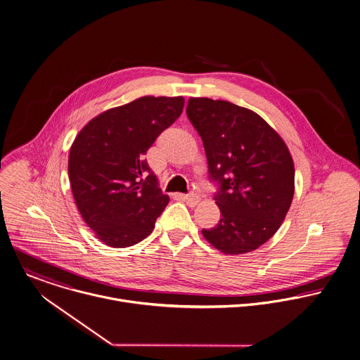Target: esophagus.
Returning a JSON list of instances; mask_svg holds the SVG:
<instances>
[{"mask_svg":"<svg viewBox=\"0 0 360 360\" xmlns=\"http://www.w3.org/2000/svg\"><path fill=\"white\" fill-rule=\"evenodd\" d=\"M183 198H184V201H186L190 207H195V205L200 202V195H198V194H195V193L186 194Z\"/></svg>","mask_w":360,"mask_h":360,"instance_id":"obj_1","label":"esophagus"}]
</instances>
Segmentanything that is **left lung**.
Instances as JSON below:
<instances>
[{
    "label": "left lung",
    "mask_w": 360,
    "mask_h": 360,
    "mask_svg": "<svg viewBox=\"0 0 360 360\" xmlns=\"http://www.w3.org/2000/svg\"><path fill=\"white\" fill-rule=\"evenodd\" d=\"M187 117L200 134L221 221L202 229L225 254H244L271 239L295 193V167L278 132L257 113L226 101L191 98Z\"/></svg>",
    "instance_id": "8db88e82"
}]
</instances>
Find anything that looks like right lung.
<instances>
[{"mask_svg": "<svg viewBox=\"0 0 360 360\" xmlns=\"http://www.w3.org/2000/svg\"><path fill=\"white\" fill-rule=\"evenodd\" d=\"M183 108V96H143L103 112L77 135L68 158L72 195L105 244L124 248L152 233L169 197L145 155Z\"/></svg>", "mask_w": 360, "mask_h": 360, "instance_id": "add662e5", "label": "right lung"}]
</instances>
